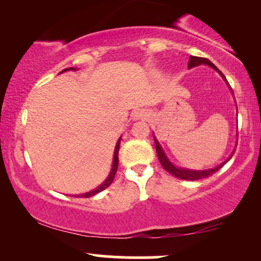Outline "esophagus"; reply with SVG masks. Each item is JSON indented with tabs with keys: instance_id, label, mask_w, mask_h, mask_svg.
Wrapping results in <instances>:
<instances>
[{
	"instance_id": "34e87169",
	"label": "esophagus",
	"mask_w": 261,
	"mask_h": 261,
	"mask_svg": "<svg viewBox=\"0 0 261 261\" xmlns=\"http://www.w3.org/2000/svg\"><path fill=\"white\" fill-rule=\"evenodd\" d=\"M131 117H133V119H134V120L147 119V117H148V113L145 112L144 110H136V111H134L133 114H131Z\"/></svg>"
}]
</instances>
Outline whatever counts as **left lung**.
I'll return each instance as SVG.
<instances>
[{"instance_id": "1", "label": "left lung", "mask_w": 261, "mask_h": 261, "mask_svg": "<svg viewBox=\"0 0 261 261\" xmlns=\"http://www.w3.org/2000/svg\"><path fill=\"white\" fill-rule=\"evenodd\" d=\"M201 64L207 65V67L213 68L214 70H216L218 74L221 75V77L223 79V81L227 83L228 88L230 89L231 94L234 95V93H232V89L230 88V86H229L227 79H225V76L222 74L221 70H218L216 65L211 63V62L209 60H206V58H201V57H196V56H191L190 61H189V69H192V68L198 67V65H201ZM152 136H154V142H155V147H156V154H158V158L160 160V162H161V165H162L163 168H165L167 172L171 173L172 175L176 176V178L182 179V180H191V181H193V180H199V179H203V178H207V176L213 175L215 172H217L218 169H221L222 167H223L225 163H227L229 160L231 159V156H232V154H234V151H235V150H232L230 156H229V158L225 160L224 162H222L221 165L214 167V168L203 169V171H196V169H189V168H184V167L175 166L174 163H173L171 160L168 159V156H167L165 150H163V148L161 147V144H160V142L158 141V138L155 137V135H152Z\"/></svg>"}]
</instances>
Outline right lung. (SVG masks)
<instances>
[{
	"mask_svg": "<svg viewBox=\"0 0 261 261\" xmlns=\"http://www.w3.org/2000/svg\"><path fill=\"white\" fill-rule=\"evenodd\" d=\"M69 70H77V68H67L64 69V70H62L60 74L62 72H65V71H69ZM120 140L121 137H119V140H118L117 144H116V148H114V154H113V161H112V167H111V171H110V174L107 175V178L103 180L102 184H100V185L96 187V189L89 191V192H86V193H80V194H74V197H81V198H88V197H93L95 196V194H98L99 192H101L105 189H107L111 184H112L113 179H114V175H116L117 173V169H118V152H119V145H120Z\"/></svg>",
	"mask_w": 261,
	"mask_h": 261,
	"instance_id": "add662e5",
	"label": "right lung"
}]
</instances>
